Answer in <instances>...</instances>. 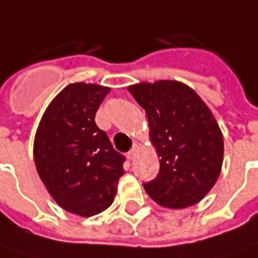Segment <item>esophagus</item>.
I'll use <instances>...</instances> for the list:
<instances>
[{
  "label": "esophagus",
  "mask_w": 258,
  "mask_h": 258,
  "mask_svg": "<svg viewBox=\"0 0 258 258\" xmlns=\"http://www.w3.org/2000/svg\"><path fill=\"white\" fill-rule=\"evenodd\" d=\"M138 148H140V144L134 143V145H133V148H131V150H130V152H128V159H131V161H133V159L136 158Z\"/></svg>",
  "instance_id": "34e87169"
}]
</instances>
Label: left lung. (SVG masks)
I'll return each instance as SVG.
<instances>
[{
	"instance_id": "obj_1",
	"label": "left lung",
	"mask_w": 258,
	"mask_h": 258,
	"mask_svg": "<svg viewBox=\"0 0 258 258\" xmlns=\"http://www.w3.org/2000/svg\"><path fill=\"white\" fill-rule=\"evenodd\" d=\"M150 122L159 172L144 189L172 209L198 203L216 183L223 162V137L208 106L190 87L159 80L128 87Z\"/></svg>"
}]
</instances>
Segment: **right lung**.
<instances>
[{
    "label": "right lung",
    "mask_w": 258,
    "mask_h": 258,
    "mask_svg": "<svg viewBox=\"0 0 258 258\" xmlns=\"http://www.w3.org/2000/svg\"><path fill=\"white\" fill-rule=\"evenodd\" d=\"M108 87L69 85L52 100L36 131L33 158L42 182L59 206L94 216L114 199L125 157L94 121Z\"/></svg>",
    "instance_id": "add662e5"
}]
</instances>
